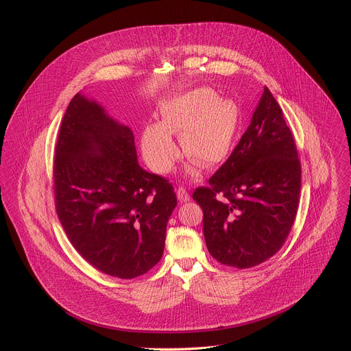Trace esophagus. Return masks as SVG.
I'll list each match as a JSON object with an SVG mask.
<instances>
[{
  "mask_svg": "<svg viewBox=\"0 0 351 351\" xmlns=\"http://www.w3.org/2000/svg\"><path fill=\"white\" fill-rule=\"evenodd\" d=\"M176 194H178V199H179L180 203L189 202V199H190V194H189L187 189H186V187H183V186H179V187H178Z\"/></svg>",
  "mask_w": 351,
  "mask_h": 351,
  "instance_id": "34e87169",
  "label": "esophagus"
}]
</instances>
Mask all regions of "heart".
<instances>
[{"label":"heart","instance_id":"heart-1","mask_svg":"<svg viewBox=\"0 0 351 351\" xmlns=\"http://www.w3.org/2000/svg\"><path fill=\"white\" fill-rule=\"evenodd\" d=\"M236 128V107L214 90L198 87L162 104L161 125L152 123L143 132V156L156 172L167 173L179 156L171 136L175 133L180 134L184 156L213 167L226 157Z\"/></svg>","mask_w":351,"mask_h":351}]
</instances>
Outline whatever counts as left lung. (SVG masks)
Instances as JSON below:
<instances>
[{"instance_id": "1", "label": "left lung", "mask_w": 351, "mask_h": 351, "mask_svg": "<svg viewBox=\"0 0 351 351\" xmlns=\"http://www.w3.org/2000/svg\"><path fill=\"white\" fill-rule=\"evenodd\" d=\"M302 164L280 106L265 87L252 123L226 162L197 187L210 254L239 269L263 264L286 241L295 219Z\"/></svg>"}]
</instances>
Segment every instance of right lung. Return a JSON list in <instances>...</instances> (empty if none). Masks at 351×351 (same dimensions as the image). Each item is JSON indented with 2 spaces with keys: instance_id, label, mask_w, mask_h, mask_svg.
Masks as SVG:
<instances>
[{
  "instance_id": "obj_1",
  "label": "right lung",
  "mask_w": 351,
  "mask_h": 351,
  "mask_svg": "<svg viewBox=\"0 0 351 351\" xmlns=\"http://www.w3.org/2000/svg\"><path fill=\"white\" fill-rule=\"evenodd\" d=\"M53 173L60 222L93 268L133 279L158 264L178 198L168 179L137 164L128 126L76 94L62 118Z\"/></svg>"
}]
</instances>
